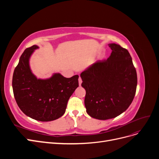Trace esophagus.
<instances>
[{
	"label": "esophagus",
	"mask_w": 159,
	"mask_h": 159,
	"mask_svg": "<svg viewBox=\"0 0 159 159\" xmlns=\"http://www.w3.org/2000/svg\"><path fill=\"white\" fill-rule=\"evenodd\" d=\"M78 81H79V85H81V83H82V80H81V78H79V80H78Z\"/></svg>",
	"instance_id": "esophagus-1"
}]
</instances>
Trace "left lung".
Masks as SVG:
<instances>
[{
  "instance_id": "obj_1",
  "label": "left lung",
  "mask_w": 159,
  "mask_h": 159,
  "mask_svg": "<svg viewBox=\"0 0 159 159\" xmlns=\"http://www.w3.org/2000/svg\"><path fill=\"white\" fill-rule=\"evenodd\" d=\"M107 60L97 61L80 74L85 89V106L94 119L106 120L121 115L135 95L137 75L127 50L112 43Z\"/></svg>"
}]
</instances>
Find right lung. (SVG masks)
Listing matches in <instances>:
<instances>
[{
  "label": "right lung",
  "mask_w": 159,
  "mask_h": 159,
  "mask_svg": "<svg viewBox=\"0 0 159 159\" xmlns=\"http://www.w3.org/2000/svg\"><path fill=\"white\" fill-rule=\"evenodd\" d=\"M38 48L34 45L21 55L13 74V93L19 108L28 117L51 121L64 114L70 98L79 86V75L66 78L54 73L49 78H37L30 69V59Z\"/></svg>",
  "instance_id": "right-lung-1"
}]
</instances>
